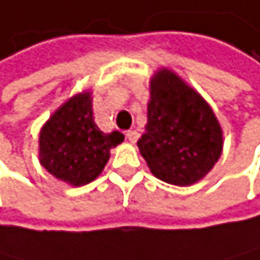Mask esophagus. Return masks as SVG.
Returning <instances> with one entry per match:
<instances>
[{
	"label": "esophagus",
	"mask_w": 260,
	"mask_h": 260,
	"mask_svg": "<svg viewBox=\"0 0 260 260\" xmlns=\"http://www.w3.org/2000/svg\"><path fill=\"white\" fill-rule=\"evenodd\" d=\"M126 137H127L129 142L134 144V142H137V139H139V133H137V131H127Z\"/></svg>",
	"instance_id": "1"
}]
</instances>
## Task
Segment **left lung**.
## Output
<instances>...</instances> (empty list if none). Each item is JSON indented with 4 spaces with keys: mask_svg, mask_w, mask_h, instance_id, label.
Returning a JSON list of instances; mask_svg holds the SVG:
<instances>
[{
    "mask_svg": "<svg viewBox=\"0 0 260 260\" xmlns=\"http://www.w3.org/2000/svg\"><path fill=\"white\" fill-rule=\"evenodd\" d=\"M152 175L175 186L201 181L223 150V131L210 105L171 69L150 79L145 133L137 141Z\"/></svg>",
    "mask_w": 260,
    "mask_h": 260,
    "instance_id": "1",
    "label": "left lung"
}]
</instances>
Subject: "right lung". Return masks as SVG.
Listing matches in <instances>:
<instances>
[{
	"mask_svg": "<svg viewBox=\"0 0 260 260\" xmlns=\"http://www.w3.org/2000/svg\"><path fill=\"white\" fill-rule=\"evenodd\" d=\"M123 141L121 133H103L95 124L92 92L85 90L68 99L42 126L39 160L54 178L84 186L102 173L110 150Z\"/></svg>",
	"mask_w": 260,
	"mask_h": 260,
	"instance_id": "obj_1",
	"label": "right lung"
}]
</instances>
